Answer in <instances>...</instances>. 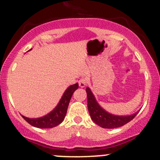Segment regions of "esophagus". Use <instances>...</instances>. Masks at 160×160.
<instances>
[{
  "label": "esophagus",
  "mask_w": 160,
  "mask_h": 160,
  "mask_svg": "<svg viewBox=\"0 0 160 160\" xmlns=\"http://www.w3.org/2000/svg\"><path fill=\"white\" fill-rule=\"evenodd\" d=\"M86 82H87V80H86V78H81L80 80L78 81V83H79V86H80V87L82 88L84 87L86 85Z\"/></svg>",
  "instance_id": "obj_1"
}]
</instances>
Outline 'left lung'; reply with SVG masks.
I'll return each instance as SVG.
<instances>
[{
    "instance_id": "obj_1",
    "label": "left lung",
    "mask_w": 160,
    "mask_h": 160,
    "mask_svg": "<svg viewBox=\"0 0 160 160\" xmlns=\"http://www.w3.org/2000/svg\"><path fill=\"white\" fill-rule=\"evenodd\" d=\"M86 91L87 93L88 110H89L91 119L95 123L101 127L104 128L120 127L132 120L137 115L138 113L131 116H126V117L112 115L106 112L99 106L89 87L86 88Z\"/></svg>"
}]
</instances>
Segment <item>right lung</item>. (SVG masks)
I'll return each mask as SVG.
<instances>
[{"mask_svg": "<svg viewBox=\"0 0 160 160\" xmlns=\"http://www.w3.org/2000/svg\"><path fill=\"white\" fill-rule=\"evenodd\" d=\"M78 83L70 86L66 89L56 108L47 115L37 119H29L22 116L24 120L30 125L37 128H49L58 126L65 119L71 96L74 91L78 89Z\"/></svg>", "mask_w": 160, "mask_h": 160, "instance_id": "right-lung-1", "label": "right lung"}]
</instances>
